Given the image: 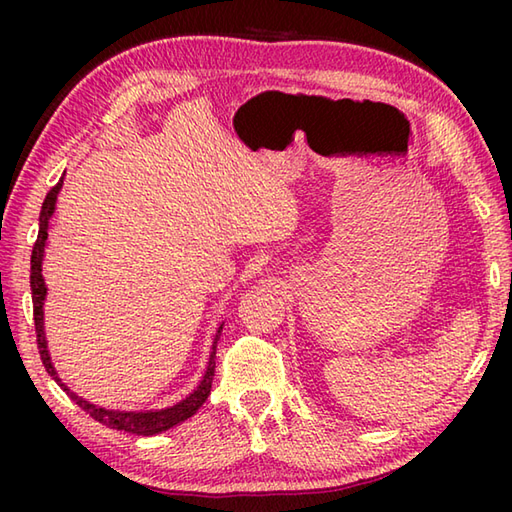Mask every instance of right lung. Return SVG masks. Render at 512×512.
<instances>
[{
    "instance_id": "obj_1",
    "label": "right lung",
    "mask_w": 512,
    "mask_h": 512,
    "mask_svg": "<svg viewBox=\"0 0 512 512\" xmlns=\"http://www.w3.org/2000/svg\"><path fill=\"white\" fill-rule=\"evenodd\" d=\"M61 187H63V178L54 184L50 193L46 195V200H43L41 213H39V235H37L35 246H32V257H30V290H32V308H35L32 310V314H35L37 345H39L43 367H46V372L54 378V383H57L65 391V394H68L76 402V405H79L83 411H88L94 420H99L101 424H105V427L116 429V431H125V433H136V436H156V433H162L171 427H176V424H180L184 420H189L193 413L204 405V400L209 398L211 383L215 376V347H217V341H220L224 323L215 332L209 363H206L200 385L195 387L187 398L176 402V405L165 407V409H149V411H121V409H105L99 405H92L90 400L76 396L74 391L59 378L57 369H54L50 352H48L46 330H43V301H46L48 288H46V281H43L41 268H43V255H46V246H48L50 217H52L54 209H57V195H59Z\"/></svg>"
}]
</instances>
